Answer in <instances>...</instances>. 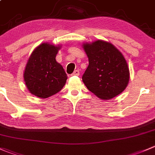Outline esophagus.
Instances as JSON below:
<instances>
[{
	"mask_svg": "<svg viewBox=\"0 0 155 155\" xmlns=\"http://www.w3.org/2000/svg\"><path fill=\"white\" fill-rule=\"evenodd\" d=\"M79 71L78 70H76L73 72V74H72V76H79Z\"/></svg>",
	"mask_w": 155,
	"mask_h": 155,
	"instance_id": "esophagus-1",
	"label": "esophagus"
}]
</instances>
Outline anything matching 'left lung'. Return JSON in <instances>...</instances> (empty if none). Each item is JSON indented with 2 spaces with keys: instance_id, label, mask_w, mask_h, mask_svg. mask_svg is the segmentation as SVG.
Segmentation results:
<instances>
[{
  "instance_id": "left-lung-1",
  "label": "left lung",
  "mask_w": 155,
  "mask_h": 155,
  "mask_svg": "<svg viewBox=\"0 0 155 155\" xmlns=\"http://www.w3.org/2000/svg\"><path fill=\"white\" fill-rule=\"evenodd\" d=\"M82 48L88 66L82 82L90 91L102 100H110L125 90L130 80V70L124 55L108 41L85 42Z\"/></svg>"
}]
</instances>
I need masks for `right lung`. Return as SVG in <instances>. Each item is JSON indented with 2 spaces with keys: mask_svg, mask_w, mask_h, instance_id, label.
I'll use <instances>...</instances> for the list:
<instances>
[{
  "mask_svg": "<svg viewBox=\"0 0 155 155\" xmlns=\"http://www.w3.org/2000/svg\"><path fill=\"white\" fill-rule=\"evenodd\" d=\"M61 45L44 42L34 49L28 58L23 73L25 85L31 94L48 98L59 92L67 79L56 55Z\"/></svg>",
  "mask_w": 155,
  "mask_h": 155,
  "instance_id": "add662e5",
  "label": "right lung"
}]
</instances>
